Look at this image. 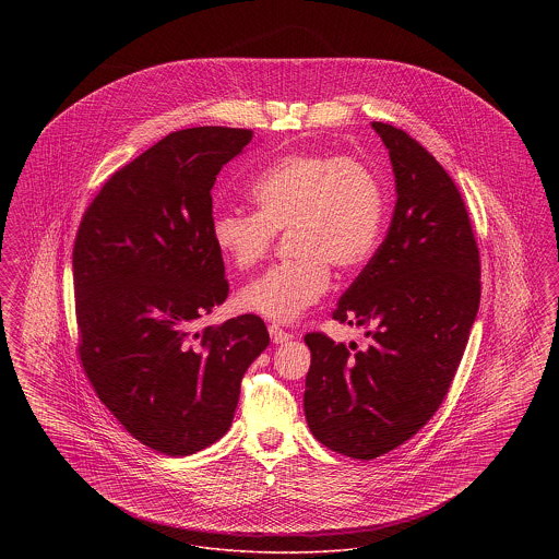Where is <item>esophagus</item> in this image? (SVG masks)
<instances>
[{"mask_svg":"<svg viewBox=\"0 0 559 559\" xmlns=\"http://www.w3.org/2000/svg\"><path fill=\"white\" fill-rule=\"evenodd\" d=\"M267 331H270V337H272L274 344H285V342L293 340V333L285 331L281 324H274V322H272V324L267 326Z\"/></svg>","mask_w":559,"mask_h":559,"instance_id":"34e87169","label":"esophagus"}]
</instances>
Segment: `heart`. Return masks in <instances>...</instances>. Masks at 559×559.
<instances>
[{"instance_id": "1", "label": "heart", "mask_w": 559, "mask_h": 559, "mask_svg": "<svg viewBox=\"0 0 559 559\" xmlns=\"http://www.w3.org/2000/svg\"><path fill=\"white\" fill-rule=\"evenodd\" d=\"M255 212L212 217V240L239 270L260 264L276 235H289L293 260L267 267L239 292V306L292 322L331 285V266L369 262L383 228V192L371 167L333 153H295L270 163L251 185Z\"/></svg>"}]
</instances>
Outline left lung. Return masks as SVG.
<instances>
[{
    "label": "left lung",
    "instance_id": "left-lung-1",
    "mask_svg": "<svg viewBox=\"0 0 559 559\" xmlns=\"http://www.w3.org/2000/svg\"><path fill=\"white\" fill-rule=\"evenodd\" d=\"M372 128L390 151L399 199L388 237L333 310L371 342L352 355L324 333L304 337L310 431L360 461L399 449L440 408L481 293L478 242L451 176L408 133Z\"/></svg>",
    "mask_w": 559,
    "mask_h": 559
}]
</instances>
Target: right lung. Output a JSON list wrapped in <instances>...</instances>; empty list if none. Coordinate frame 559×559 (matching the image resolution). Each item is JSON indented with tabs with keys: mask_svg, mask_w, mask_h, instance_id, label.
Here are the masks:
<instances>
[{
	"mask_svg": "<svg viewBox=\"0 0 559 559\" xmlns=\"http://www.w3.org/2000/svg\"><path fill=\"white\" fill-rule=\"evenodd\" d=\"M251 130L171 132L100 188L73 247L83 371L138 442L187 456L233 424L240 379L270 344L242 314L194 331L228 297L212 240V188Z\"/></svg>",
	"mask_w": 559,
	"mask_h": 559,
	"instance_id": "1",
	"label": "right lung"
}]
</instances>
